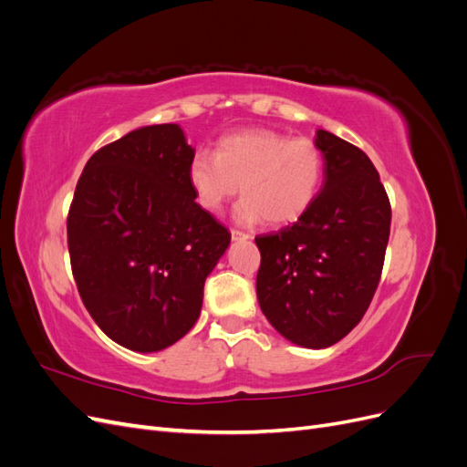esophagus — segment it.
<instances>
[{"label":"esophagus","instance_id":"esophagus-1","mask_svg":"<svg viewBox=\"0 0 467 467\" xmlns=\"http://www.w3.org/2000/svg\"><path fill=\"white\" fill-rule=\"evenodd\" d=\"M232 239H234V242H245V239H249V234L234 228V230H232Z\"/></svg>","mask_w":467,"mask_h":467}]
</instances>
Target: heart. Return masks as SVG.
Listing matches in <instances>:
<instances>
[{
  "label": "heart",
  "mask_w": 467,
  "mask_h": 467,
  "mask_svg": "<svg viewBox=\"0 0 467 467\" xmlns=\"http://www.w3.org/2000/svg\"><path fill=\"white\" fill-rule=\"evenodd\" d=\"M325 175L321 148L309 138H290L268 129L222 136L214 153L196 151L189 165L194 199L216 214L239 192L235 216L244 223L265 218L268 225L300 220L316 202Z\"/></svg>",
  "instance_id": "1"
}]
</instances>
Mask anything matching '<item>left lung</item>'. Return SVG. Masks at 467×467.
<instances>
[{
  "label": "left lung",
  "instance_id": "left-lung-1",
  "mask_svg": "<svg viewBox=\"0 0 467 467\" xmlns=\"http://www.w3.org/2000/svg\"><path fill=\"white\" fill-rule=\"evenodd\" d=\"M316 144L325 181L306 214L255 237L259 306L288 341L325 348L357 327L384 268L391 206L374 163L327 130Z\"/></svg>",
  "mask_w": 467,
  "mask_h": 467
}]
</instances>
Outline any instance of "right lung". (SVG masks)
Returning a JSON list of instances; mask_svg holds the SVG:
<instances>
[{
	"mask_svg": "<svg viewBox=\"0 0 467 467\" xmlns=\"http://www.w3.org/2000/svg\"><path fill=\"white\" fill-rule=\"evenodd\" d=\"M194 150L177 124L138 129L97 150L67 212L81 302L112 341L171 347L199 319L204 280L232 234L194 202Z\"/></svg>",
	"mask_w": 467,
	"mask_h": 467,
	"instance_id": "1",
	"label": "right lung"
}]
</instances>
